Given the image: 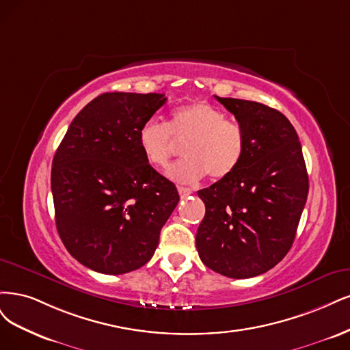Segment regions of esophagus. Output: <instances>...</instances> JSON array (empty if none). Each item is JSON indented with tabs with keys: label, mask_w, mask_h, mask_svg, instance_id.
I'll list each match as a JSON object with an SVG mask.
<instances>
[{
	"label": "esophagus",
	"mask_w": 350,
	"mask_h": 350,
	"mask_svg": "<svg viewBox=\"0 0 350 350\" xmlns=\"http://www.w3.org/2000/svg\"><path fill=\"white\" fill-rule=\"evenodd\" d=\"M178 193H180V198L185 199V198H187L189 195H191V189L183 187V186H178Z\"/></svg>",
	"instance_id": "34e87169"
}]
</instances>
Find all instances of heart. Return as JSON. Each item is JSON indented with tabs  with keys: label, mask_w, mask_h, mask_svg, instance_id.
Masks as SVG:
<instances>
[{
	"label": "heart",
	"mask_w": 350,
	"mask_h": 350,
	"mask_svg": "<svg viewBox=\"0 0 350 350\" xmlns=\"http://www.w3.org/2000/svg\"><path fill=\"white\" fill-rule=\"evenodd\" d=\"M174 138L187 141L186 159L172 165L168 177L185 185L196 183L205 174L212 180L227 178L241 164L247 148L244 128L206 101L178 106L168 125L157 119L142 123L138 145L146 163L167 167L176 152Z\"/></svg>",
	"instance_id": "1"
}]
</instances>
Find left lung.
<instances>
[{
	"label": "left lung",
	"mask_w": 350,
	"mask_h": 350,
	"mask_svg": "<svg viewBox=\"0 0 350 350\" xmlns=\"http://www.w3.org/2000/svg\"><path fill=\"white\" fill-rule=\"evenodd\" d=\"M244 128L247 148L237 170L198 191L206 212L196 232L200 260L234 279L276 266L295 240L308 196L301 142L276 109L218 97Z\"/></svg>",
	"instance_id": "1"
}]
</instances>
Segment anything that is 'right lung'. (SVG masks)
Returning a JSON list of instances; mask_svg holds the SVG:
<instances>
[{
  "mask_svg": "<svg viewBox=\"0 0 350 350\" xmlns=\"http://www.w3.org/2000/svg\"><path fill=\"white\" fill-rule=\"evenodd\" d=\"M164 94L105 93L78 113L52 161L56 230L81 265L122 275L150 262L178 204L176 186L146 163L144 122Z\"/></svg>",
  "mask_w": 350,
  "mask_h": 350,
  "instance_id": "add662e5",
  "label": "right lung"
}]
</instances>
